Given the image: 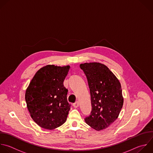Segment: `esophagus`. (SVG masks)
<instances>
[{"label":"esophagus","mask_w":153,"mask_h":153,"mask_svg":"<svg viewBox=\"0 0 153 153\" xmlns=\"http://www.w3.org/2000/svg\"><path fill=\"white\" fill-rule=\"evenodd\" d=\"M79 103L78 101H76V103H74L73 104V107H74V108H78V107H79Z\"/></svg>","instance_id":"esophagus-1"}]
</instances>
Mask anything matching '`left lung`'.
<instances>
[{"label":"left lung","instance_id":"obj_1","mask_svg":"<svg viewBox=\"0 0 153 153\" xmlns=\"http://www.w3.org/2000/svg\"><path fill=\"white\" fill-rule=\"evenodd\" d=\"M89 88L91 112L86 123L96 130L108 127L118 117L124 98L120 81L105 65L98 62L81 64Z\"/></svg>","mask_w":153,"mask_h":153}]
</instances>
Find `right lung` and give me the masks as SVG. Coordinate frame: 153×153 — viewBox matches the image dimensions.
<instances>
[{"label":"right lung","mask_w":153,"mask_h":153,"mask_svg":"<svg viewBox=\"0 0 153 153\" xmlns=\"http://www.w3.org/2000/svg\"><path fill=\"white\" fill-rule=\"evenodd\" d=\"M70 68L54 65L41 68L26 91L25 100L30 117L42 128L53 130L67 120L71 105L63 82Z\"/></svg>","instance_id":"right-lung-1"}]
</instances>
